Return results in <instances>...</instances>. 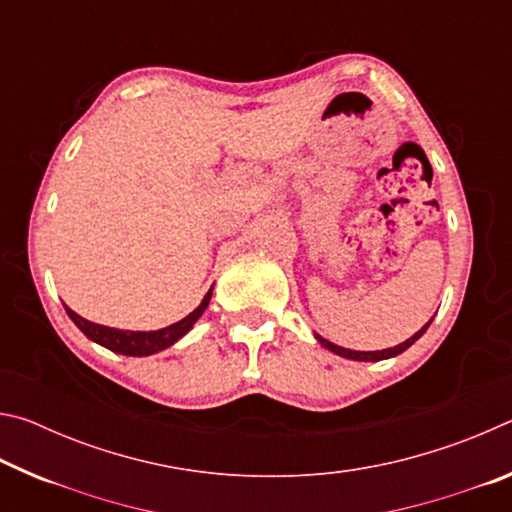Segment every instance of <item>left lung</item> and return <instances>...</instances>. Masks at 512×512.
<instances>
[{
  "mask_svg": "<svg viewBox=\"0 0 512 512\" xmlns=\"http://www.w3.org/2000/svg\"><path fill=\"white\" fill-rule=\"evenodd\" d=\"M433 320V318H431ZM431 320L427 325H424L420 332H415L411 339H406L404 343L395 345V348H388V350H375V352H359V350H348V348H341V345H334L329 343L327 339H323V336L316 334V339L320 341V345L327 350H332L334 354H339V357H345V359H352V361H381V359H391V357H397V354H402L406 348H411V345L420 339V336L427 332V327L431 325Z\"/></svg>",
  "mask_w": 512,
  "mask_h": 512,
  "instance_id": "left-lung-1",
  "label": "left lung"
}]
</instances>
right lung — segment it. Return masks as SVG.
Returning a JSON list of instances; mask_svg holds the SVG:
<instances>
[{"label": "right lung", "instance_id": "add662e5", "mask_svg": "<svg viewBox=\"0 0 512 512\" xmlns=\"http://www.w3.org/2000/svg\"><path fill=\"white\" fill-rule=\"evenodd\" d=\"M210 298H212V289L207 291V296L203 298L201 305L192 311V314L169 327L155 329V332H128V329L97 325V323H90V320L81 318L76 311H72L69 307H65V311H67V316L74 320V325L79 327L90 341L99 343V345H103V348H108L117 354H128V357H146V354L160 352L176 343L178 339H183L189 329L194 327L196 320L203 316V311L207 307V302H210Z\"/></svg>", "mask_w": 512, "mask_h": 512}]
</instances>
